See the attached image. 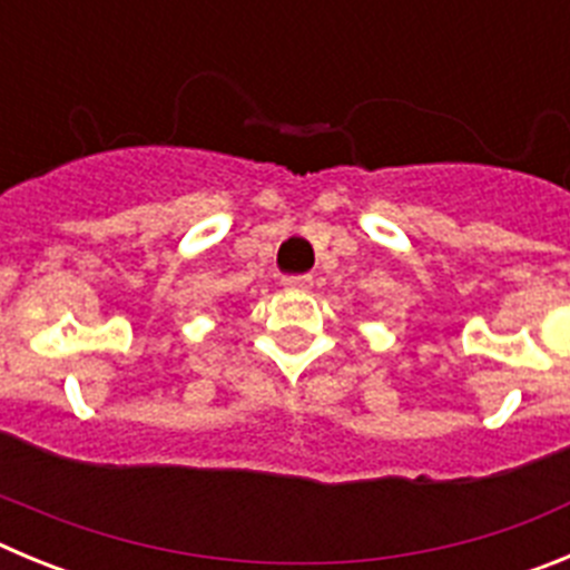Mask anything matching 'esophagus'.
I'll use <instances>...</instances> for the list:
<instances>
[{
	"instance_id": "esophagus-1",
	"label": "esophagus",
	"mask_w": 570,
	"mask_h": 570,
	"mask_svg": "<svg viewBox=\"0 0 570 570\" xmlns=\"http://www.w3.org/2000/svg\"><path fill=\"white\" fill-rule=\"evenodd\" d=\"M282 285L288 291H302V294H305V291H311L314 279H311V276H282Z\"/></svg>"
}]
</instances>
